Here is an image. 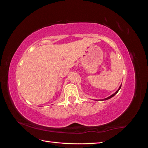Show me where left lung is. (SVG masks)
Segmentation results:
<instances>
[{"label": "left lung", "instance_id": "obj_1", "mask_svg": "<svg viewBox=\"0 0 148 148\" xmlns=\"http://www.w3.org/2000/svg\"><path fill=\"white\" fill-rule=\"evenodd\" d=\"M120 88H121V86L119 87V89H118V90L117 91H116L114 94H113V95H112L110 96H109V97H107V98H106V99H104V100H107V99H110V98H111V97H112L113 96H114L115 95H116V94H117V92H118V91L120 90Z\"/></svg>", "mask_w": 148, "mask_h": 148}]
</instances>
